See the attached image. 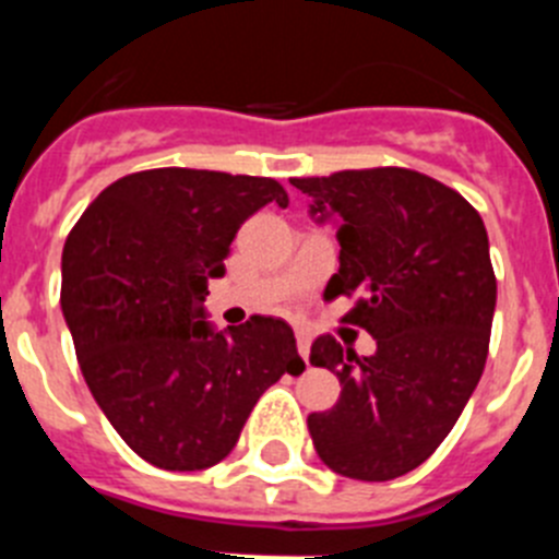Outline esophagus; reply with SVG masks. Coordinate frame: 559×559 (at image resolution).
I'll use <instances>...</instances> for the list:
<instances>
[{"instance_id":"34e87169","label":"esophagus","mask_w":559,"mask_h":559,"mask_svg":"<svg viewBox=\"0 0 559 559\" xmlns=\"http://www.w3.org/2000/svg\"><path fill=\"white\" fill-rule=\"evenodd\" d=\"M296 344H299V355L310 360V333L308 330H296Z\"/></svg>"}]
</instances>
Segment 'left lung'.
Masks as SVG:
<instances>
[{
  "label": "left lung",
  "instance_id": "8db88e82",
  "mask_svg": "<svg viewBox=\"0 0 559 559\" xmlns=\"http://www.w3.org/2000/svg\"><path fill=\"white\" fill-rule=\"evenodd\" d=\"M319 221H338V274L324 299L347 296L344 322L378 349L360 358L319 335L310 364L338 374L341 397L310 414L330 471L389 481L426 462L456 426L484 372L496 274L484 221L456 190L406 167L294 179Z\"/></svg>",
  "mask_w": 559,
  "mask_h": 559
}]
</instances>
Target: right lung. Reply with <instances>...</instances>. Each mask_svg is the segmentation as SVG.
<instances>
[{
	"mask_svg": "<svg viewBox=\"0 0 559 559\" xmlns=\"http://www.w3.org/2000/svg\"><path fill=\"white\" fill-rule=\"evenodd\" d=\"M276 201L265 176L156 167L97 195L61 257V308L88 392L136 456L204 471L237 445L271 383L299 374L294 330L274 316L212 330L206 283L249 215Z\"/></svg>",
	"mask_w": 559,
	"mask_h": 559,
	"instance_id": "add662e5",
	"label": "right lung"
}]
</instances>
